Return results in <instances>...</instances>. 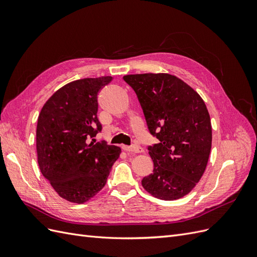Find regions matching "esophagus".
<instances>
[{"label":"esophagus","mask_w":257,"mask_h":257,"mask_svg":"<svg viewBox=\"0 0 257 257\" xmlns=\"http://www.w3.org/2000/svg\"><path fill=\"white\" fill-rule=\"evenodd\" d=\"M122 149L126 152H133V153H139L143 152V148L133 146V147H128V146H122Z\"/></svg>","instance_id":"34e87169"}]
</instances>
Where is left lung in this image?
Returning a JSON list of instances; mask_svg holds the SVG:
<instances>
[{"label": "left lung", "mask_w": 257, "mask_h": 257, "mask_svg": "<svg viewBox=\"0 0 257 257\" xmlns=\"http://www.w3.org/2000/svg\"><path fill=\"white\" fill-rule=\"evenodd\" d=\"M141 103L150 134L159 144L148 147L153 173L144 189L163 200L189 194L204 175L212 143L211 121L196 91L169 74L123 77Z\"/></svg>", "instance_id": "8db88e82"}]
</instances>
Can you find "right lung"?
Masks as SVG:
<instances>
[{
    "label": "right lung",
    "mask_w": 257,
    "mask_h": 257,
    "mask_svg": "<svg viewBox=\"0 0 257 257\" xmlns=\"http://www.w3.org/2000/svg\"><path fill=\"white\" fill-rule=\"evenodd\" d=\"M112 77L84 78L65 84L43 106L37 120V162L59 196L83 204L102 190L119 147L93 139L102 131L97 95Z\"/></svg>",
    "instance_id": "1"
}]
</instances>
